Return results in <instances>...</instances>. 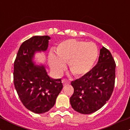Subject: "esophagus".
<instances>
[{
  "label": "esophagus",
  "mask_w": 130,
  "mask_h": 130,
  "mask_svg": "<svg viewBox=\"0 0 130 130\" xmlns=\"http://www.w3.org/2000/svg\"><path fill=\"white\" fill-rule=\"evenodd\" d=\"M62 83H63V85H66V84H70L69 80L66 79H63L62 80Z\"/></svg>",
  "instance_id": "esophagus-1"
}]
</instances>
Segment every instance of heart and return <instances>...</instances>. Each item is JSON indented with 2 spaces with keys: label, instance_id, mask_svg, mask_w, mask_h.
<instances>
[{
  "label": "heart",
  "instance_id": "b5f03b06",
  "mask_svg": "<svg viewBox=\"0 0 130 130\" xmlns=\"http://www.w3.org/2000/svg\"><path fill=\"white\" fill-rule=\"evenodd\" d=\"M56 54L49 55V64L55 73H62L68 62L69 70L74 76H82L93 68L98 56V49L95 43L77 40H68L57 47Z\"/></svg>",
  "mask_w": 130,
  "mask_h": 130
}]
</instances>
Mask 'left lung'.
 Masks as SVG:
<instances>
[{
    "mask_svg": "<svg viewBox=\"0 0 130 130\" xmlns=\"http://www.w3.org/2000/svg\"><path fill=\"white\" fill-rule=\"evenodd\" d=\"M115 78V61L109 51L103 47L96 65L88 73L71 83L74 88L70 97L71 107L83 114L98 111L111 97Z\"/></svg>",
    "mask_w": 130,
    "mask_h": 130,
    "instance_id": "left-lung-1",
    "label": "left lung"
}]
</instances>
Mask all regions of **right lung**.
<instances>
[{
    "label": "right lung",
    "instance_id": "right-lung-1",
    "mask_svg": "<svg viewBox=\"0 0 130 130\" xmlns=\"http://www.w3.org/2000/svg\"><path fill=\"white\" fill-rule=\"evenodd\" d=\"M49 36H34L22 43L14 63L13 80L16 92L26 108L36 114L46 112L54 106L63 88L60 79H53L43 65H35V54L44 52Z\"/></svg>",
    "mask_w": 130,
    "mask_h": 130
}]
</instances>
